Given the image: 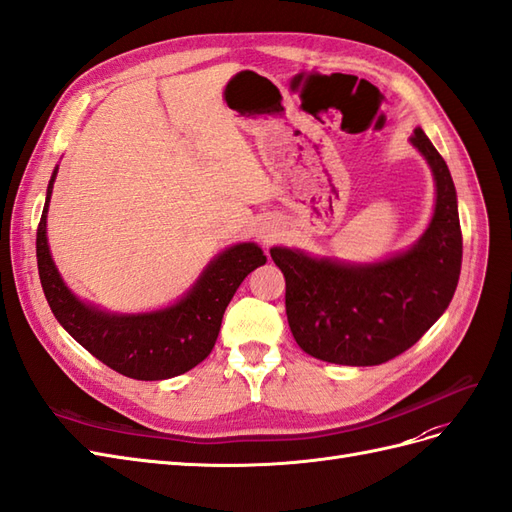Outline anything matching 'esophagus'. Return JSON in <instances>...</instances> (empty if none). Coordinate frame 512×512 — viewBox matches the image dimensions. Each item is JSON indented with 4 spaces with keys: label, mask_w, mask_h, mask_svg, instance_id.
Masks as SVG:
<instances>
[{
    "label": "esophagus",
    "mask_w": 512,
    "mask_h": 512,
    "mask_svg": "<svg viewBox=\"0 0 512 512\" xmlns=\"http://www.w3.org/2000/svg\"><path fill=\"white\" fill-rule=\"evenodd\" d=\"M261 238H264V242H272L274 236H270V233H264V236H261Z\"/></svg>",
    "instance_id": "obj_1"
}]
</instances>
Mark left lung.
<instances>
[{
  "instance_id": "obj_1",
  "label": "left lung",
  "mask_w": 512,
  "mask_h": 512,
  "mask_svg": "<svg viewBox=\"0 0 512 512\" xmlns=\"http://www.w3.org/2000/svg\"><path fill=\"white\" fill-rule=\"evenodd\" d=\"M410 141L427 158L437 195L431 223L410 251L352 266L270 248L285 276L291 334L313 358L347 367L388 362L410 349L455 296L463 257L455 184L422 128Z\"/></svg>"
}]
</instances>
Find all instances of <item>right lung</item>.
<instances>
[{
    "label": "right lung",
    "mask_w": 512,
    "mask_h": 512,
    "mask_svg": "<svg viewBox=\"0 0 512 512\" xmlns=\"http://www.w3.org/2000/svg\"><path fill=\"white\" fill-rule=\"evenodd\" d=\"M57 167L47 188L36 231V259L42 291L55 319L87 352L126 377L156 382L191 371L206 360L221 330L223 313L248 272L266 264L253 242L227 248L203 270L188 294L169 309L113 315L81 302L64 285L47 244V210Z\"/></svg>",
    "instance_id": "right-lung-1"
}]
</instances>
